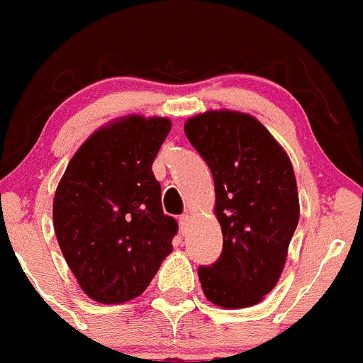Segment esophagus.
Returning <instances> with one entry per match:
<instances>
[{
	"label": "esophagus",
	"mask_w": 363,
	"mask_h": 363,
	"mask_svg": "<svg viewBox=\"0 0 363 363\" xmlns=\"http://www.w3.org/2000/svg\"><path fill=\"white\" fill-rule=\"evenodd\" d=\"M179 226H181L182 235L188 231V226H189V215L188 213H184V215H181V217H179Z\"/></svg>",
	"instance_id": "obj_1"
}]
</instances>
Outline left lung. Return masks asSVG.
Segmentation results:
<instances>
[{
	"instance_id": "8db88e82",
	"label": "left lung",
	"mask_w": 363,
	"mask_h": 363,
	"mask_svg": "<svg viewBox=\"0 0 363 363\" xmlns=\"http://www.w3.org/2000/svg\"><path fill=\"white\" fill-rule=\"evenodd\" d=\"M184 133L211 169L222 230L220 259L199 267L202 291L218 308H250L279 282L298 224L293 164L250 113L210 110L189 117Z\"/></svg>"
}]
</instances>
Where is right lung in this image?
I'll list each match as a JSON object with an SVG mask.
<instances>
[{
	"label": "right lung",
	"mask_w": 363,
	"mask_h": 363,
	"mask_svg": "<svg viewBox=\"0 0 363 363\" xmlns=\"http://www.w3.org/2000/svg\"><path fill=\"white\" fill-rule=\"evenodd\" d=\"M168 117L125 116L88 137L54 195L61 253L84 295L123 303L145 291L172 253L177 220L162 213L152 164Z\"/></svg>",
	"instance_id": "add662e5"
}]
</instances>
